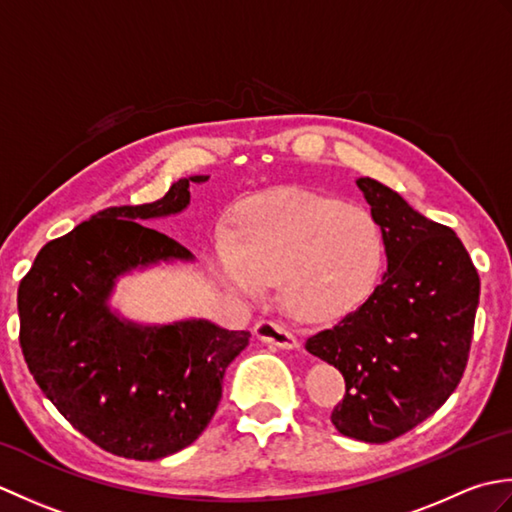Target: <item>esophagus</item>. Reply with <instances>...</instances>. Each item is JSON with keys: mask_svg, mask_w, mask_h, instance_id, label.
Listing matches in <instances>:
<instances>
[{"mask_svg": "<svg viewBox=\"0 0 512 512\" xmlns=\"http://www.w3.org/2000/svg\"><path fill=\"white\" fill-rule=\"evenodd\" d=\"M255 336L268 345L281 347V350H295V347H299L297 336L288 332L284 325L273 323V321H259L255 325Z\"/></svg>", "mask_w": 512, "mask_h": 512, "instance_id": "34e87169", "label": "esophagus"}]
</instances>
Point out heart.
I'll use <instances>...</instances> for the list:
<instances>
[{"instance_id": "heart-1", "label": "heart", "mask_w": 512, "mask_h": 512, "mask_svg": "<svg viewBox=\"0 0 512 512\" xmlns=\"http://www.w3.org/2000/svg\"><path fill=\"white\" fill-rule=\"evenodd\" d=\"M213 268L239 297L257 299L268 281L292 317L328 323L361 308L383 275V228L363 206L306 189L250 200L233 239L217 237Z\"/></svg>"}]
</instances>
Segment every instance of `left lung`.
<instances>
[{
  "instance_id": "left-lung-1",
  "label": "left lung",
  "mask_w": 512,
  "mask_h": 512,
  "mask_svg": "<svg viewBox=\"0 0 512 512\" xmlns=\"http://www.w3.org/2000/svg\"><path fill=\"white\" fill-rule=\"evenodd\" d=\"M383 228L387 273L361 308L310 336L345 396L332 411L343 436L389 442L436 413L469 361L480 275L460 237L413 211L385 184L358 178Z\"/></svg>"
}]
</instances>
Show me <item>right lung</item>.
Returning a JSON list of instances; mask_svg holds the SVG:
<instances>
[{
  "label": "right lung",
  "instance_id": "right-lung-1",
  "mask_svg": "<svg viewBox=\"0 0 512 512\" xmlns=\"http://www.w3.org/2000/svg\"><path fill=\"white\" fill-rule=\"evenodd\" d=\"M191 176L160 200L99 211L39 250L17 290L19 343L43 394L101 449L129 460L178 453L211 422L226 367L250 332L204 319L140 325L110 308L116 279L160 262H191L147 220L187 209Z\"/></svg>",
  "mask_w": 512,
  "mask_h": 512
}]
</instances>
